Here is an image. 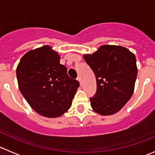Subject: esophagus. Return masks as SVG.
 Here are the masks:
<instances>
[{"label": "esophagus", "mask_w": 155, "mask_h": 155, "mask_svg": "<svg viewBox=\"0 0 155 155\" xmlns=\"http://www.w3.org/2000/svg\"><path fill=\"white\" fill-rule=\"evenodd\" d=\"M77 80L79 81V82L81 83V77H80V76H78V77H77Z\"/></svg>", "instance_id": "esophagus-1"}]
</instances>
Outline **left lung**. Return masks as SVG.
Returning <instances> with one entry per match:
<instances>
[{"label":"left lung","mask_w":155,"mask_h":155,"mask_svg":"<svg viewBox=\"0 0 155 155\" xmlns=\"http://www.w3.org/2000/svg\"><path fill=\"white\" fill-rule=\"evenodd\" d=\"M83 56L96 78V92L90 98L92 109L102 115L116 113L134 92L138 74L135 56L125 47L103 45Z\"/></svg>","instance_id":"left-lung-1"}]
</instances>
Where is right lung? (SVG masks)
<instances>
[{
    "instance_id": "add662e5",
    "label": "right lung",
    "mask_w": 155,
    "mask_h": 155,
    "mask_svg": "<svg viewBox=\"0 0 155 155\" xmlns=\"http://www.w3.org/2000/svg\"><path fill=\"white\" fill-rule=\"evenodd\" d=\"M60 60L58 53L43 46L27 52L17 67L21 92L34 111L47 118L67 112L79 86Z\"/></svg>"
}]
</instances>
